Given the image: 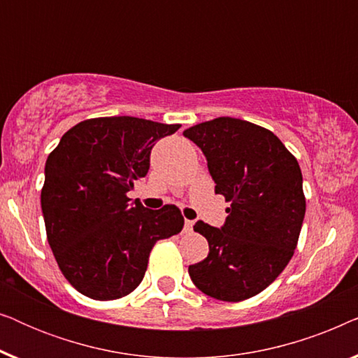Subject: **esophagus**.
I'll use <instances>...</instances> for the list:
<instances>
[{"label": "esophagus", "instance_id": "1", "mask_svg": "<svg viewBox=\"0 0 358 358\" xmlns=\"http://www.w3.org/2000/svg\"><path fill=\"white\" fill-rule=\"evenodd\" d=\"M194 229V222L192 220H185V223H184V231L185 233H190Z\"/></svg>", "mask_w": 358, "mask_h": 358}]
</instances>
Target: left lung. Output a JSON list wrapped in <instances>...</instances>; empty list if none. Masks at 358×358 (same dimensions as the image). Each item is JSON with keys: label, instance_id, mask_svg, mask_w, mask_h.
Returning a JSON list of instances; mask_svg holds the SVG:
<instances>
[{"label": "left lung", "instance_id": "8db88e82", "mask_svg": "<svg viewBox=\"0 0 358 358\" xmlns=\"http://www.w3.org/2000/svg\"><path fill=\"white\" fill-rule=\"evenodd\" d=\"M184 136L203 151L215 192L229 202L222 228L194 224L210 251L189 275L205 295L248 300L280 275L296 249L306 212L300 164L277 135L248 120L218 117Z\"/></svg>", "mask_w": 358, "mask_h": 358}]
</instances>
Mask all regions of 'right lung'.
I'll use <instances>...</instances> for the list:
<instances>
[{
  "label": "right lung",
  "mask_w": 358,
  "mask_h": 358,
  "mask_svg": "<svg viewBox=\"0 0 358 358\" xmlns=\"http://www.w3.org/2000/svg\"><path fill=\"white\" fill-rule=\"evenodd\" d=\"M179 127L97 117L71 127L48 155L41 194L47 239L62 273L85 296L129 295L143 280L156 241L182 229L176 205L148 210L127 195L148 174L155 141Z\"/></svg>",
  "instance_id": "add662e5"
}]
</instances>
